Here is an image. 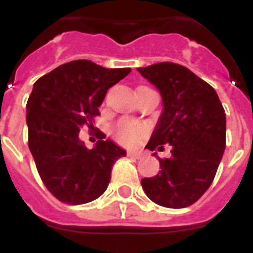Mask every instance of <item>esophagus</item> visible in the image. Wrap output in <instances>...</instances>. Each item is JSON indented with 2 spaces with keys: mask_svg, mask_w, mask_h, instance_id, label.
Masks as SVG:
<instances>
[{
  "mask_svg": "<svg viewBox=\"0 0 253 253\" xmlns=\"http://www.w3.org/2000/svg\"><path fill=\"white\" fill-rule=\"evenodd\" d=\"M127 156L132 159H142L143 155L139 154V152H132V151H130V152H127Z\"/></svg>",
  "mask_w": 253,
  "mask_h": 253,
  "instance_id": "34e87169",
  "label": "esophagus"
}]
</instances>
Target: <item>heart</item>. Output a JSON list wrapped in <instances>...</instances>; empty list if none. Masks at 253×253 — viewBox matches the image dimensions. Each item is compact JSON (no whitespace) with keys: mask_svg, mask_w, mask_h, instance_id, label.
<instances>
[{"mask_svg":"<svg viewBox=\"0 0 253 253\" xmlns=\"http://www.w3.org/2000/svg\"><path fill=\"white\" fill-rule=\"evenodd\" d=\"M147 132H148V128L143 123L135 122L132 119L127 118L118 121L113 128V134H114L117 142L127 147L138 144L146 136Z\"/></svg>","mask_w":253,"mask_h":253,"instance_id":"heart-1","label":"heart"}]
</instances>
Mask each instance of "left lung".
I'll return each mask as SVG.
<instances>
[{"instance_id":"1","label":"left lung","mask_w":253,"mask_h":253,"mask_svg":"<svg viewBox=\"0 0 253 253\" xmlns=\"http://www.w3.org/2000/svg\"><path fill=\"white\" fill-rule=\"evenodd\" d=\"M138 72L158 87L164 105L147 148L172 146L170 158H159L162 170L143 178L142 186L155 204L188 208L211 185L223 156L224 109L214 87L184 65L166 61Z\"/></svg>"}]
</instances>
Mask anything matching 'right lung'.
<instances>
[{"label": "right lung", "instance_id": "obj_1", "mask_svg": "<svg viewBox=\"0 0 253 253\" xmlns=\"http://www.w3.org/2000/svg\"><path fill=\"white\" fill-rule=\"evenodd\" d=\"M130 72L73 60L34 84L26 106L29 148L43 184L60 202L83 205L102 196L114 163L126 156L102 132L94 148L85 147L79 132L93 128L107 89Z\"/></svg>", "mask_w": 253, "mask_h": 253}]
</instances>
